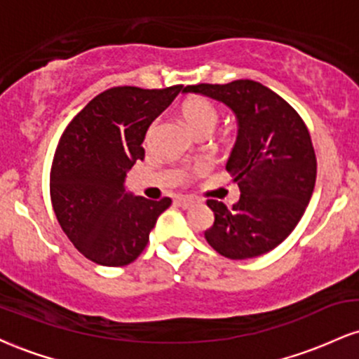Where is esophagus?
Masks as SVG:
<instances>
[{
	"instance_id": "obj_1",
	"label": "esophagus",
	"mask_w": 359,
	"mask_h": 359,
	"mask_svg": "<svg viewBox=\"0 0 359 359\" xmlns=\"http://www.w3.org/2000/svg\"><path fill=\"white\" fill-rule=\"evenodd\" d=\"M177 204H179L180 208L189 209L194 204V201L191 199V197H179V199H177Z\"/></svg>"
}]
</instances>
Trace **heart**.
Segmentation results:
<instances>
[{
	"label": "heart",
	"instance_id": "obj_1",
	"mask_svg": "<svg viewBox=\"0 0 359 359\" xmlns=\"http://www.w3.org/2000/svg\"><path fill=\"white\" fill-rule=\"evenodd\" d=\"M182 116L196 133H211L219 121V111L208 97L194 96L182 104ZM208 163L201 162L194 167V172H204Z\"/></svg>",
	"mask_w": 359,
	"mask_h": 359
}]
</instances>
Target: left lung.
<instances>
[{
    "label": "left lung",
    "instance_id": "obj_1",
    "mask_svg": "<svg viewBox=\"0 0 359 359\" xmlns=\"http://www.w3.org/2000/svg\"><path fill=\"white\" fill-rule=\"evenodd\" d=\"M184 90L224 102L238 119L226 170L241 196L233 208L208 201L214 224L205 240L229 259L269 253L294 231L314 192L317 160L306 123L277 93L250 79Z\"/></svg>",
    "mask_w": 359,
    "mask_h": 359
}]
</instances>
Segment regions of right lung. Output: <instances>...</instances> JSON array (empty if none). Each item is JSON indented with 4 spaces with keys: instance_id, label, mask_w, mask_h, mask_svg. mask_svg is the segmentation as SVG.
Masks as SVG:
<instances>
[{
    "instance_id": "1",
    "label": "right lung",
    "mask_w": 359,
    "mask_h": 359,
    "mask_svg": "<svg viewBox=\"0 0 359 359\" xmlns=\"http://www.w3.org/2000/svg\"><path fill=\"white\" fill-rule=\"evenodd\" d=\"M184 86L111 88L97 94L65 128L53 155L50 199L60 228L90 262L123 266L145 250L170 197L128 194L126 172L143 160L148 126Z\"/></svg>"
}]
</instances>
